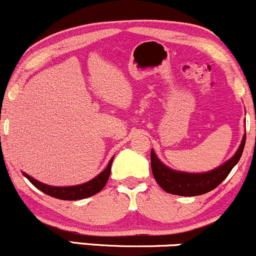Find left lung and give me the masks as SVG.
Returning a JSON list of instances; mask_svg holds the SVG:
<instances>
[{
    "instance_id": "obj_1",
    "label": "left lung",
    "mask_w": 256,
    "mask_h": 256,
    "mask_svg": "<svg viewBox=\"0 0 256 256\" xmlns=\"http://www.w3.org/2000/svg\"><path fill=\"white\" fill-rule=\"evenodd\" d=\"M246 144V134L242 138V142L234 152V155L222 165H220L212 171L202 173H189L184 171H177L161 162L156 156L155 152L152 149L150 161L152 171L155 180L165 190L166 192L179 196H198L216 189L224 179L228 177L231 170L237 165L242 156L243 149Z\"/></svg>"
}]
</instances>
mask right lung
<instances>
[{
    "label": "right lung",
    "instance_id": "obj_1",
    "mask_svg": "<svg viewBox=\"0 0 256 256\" xmlns=\"http://www.w3.org/2000/svg\"><path fill=\"white\" fill-rule=\"evenodd\" d=\"M113 158L114 156L110 160L108 166L106 167L100 174L96 176L95 178H92L91 180L86 182V183L71 185V186H52V185L40 183V180H37V179L32 178L31 176H28V173L22 172V174H24L38 190H40V192L46 194V195L52 196V198H55L66 200V201H76V200L90 198V196L95 195V194L100 192L102 189H104L106 183H107L108 178H110V167H112V162H113Z\"/></svg>",
    "mask_w": 256,
    "mask_h": 256
}]
</instances>
